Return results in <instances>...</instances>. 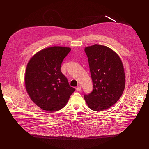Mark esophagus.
Masks as SVG:
<instances>
[{"label": "esophagus", "mask_w": 149, "mask_h": 149, "mask_svg": "<svg viewBox=\"0 0 149 149\" xmlns=\"http://www.w3.org/2000/svg\"><path fill=\"white\" fill-rule=\"evenodd\" d=\"M81 86L80 85H79L76 88V90L78 91H81Z\"/></svg>", "instance_id": "1"}]
</instances>
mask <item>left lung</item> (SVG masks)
<instances>
[{
    "label": "left lung",
    "instance_id": "8db88e82",
    "mask_svg": "<svg viewBox=\"0 0 149 149\" xmlns=\"http://www.w3.org/2000/svg\"><path fill=\"white\" fill-rule=\"evenodd\" d=\"M93 90L84 98L90 109L101 111L120 99L125 85L124 66L119 55L110 48L99 44L86 47Z\"/></svg>",
    "mask_w": 149,
    "mask_h": 149
}]
</instances>
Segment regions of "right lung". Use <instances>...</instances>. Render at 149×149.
<instances>
[{"label":"right lung","mask_w":149,"mask_h":149,"mask_svg":"<svg viewBox=\"0 0 149 149\" xmlns=\"http://www.w3.org/2000/svg\"><path fill=\"white\" fill-rule=\"evenodd\" d=\"M70 50L60 46L44 49L37 52L27 64L25 88L31 100L44 110H60L75 91L61 71V63Z\"/></svg>","instance_id":"right-lung-1"}]
</instances>
